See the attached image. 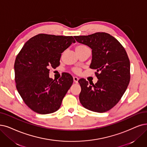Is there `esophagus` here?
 Here are the masks:
<instances>
[{
  "instance_id": "34e87169",
  "label": "esophagus",
  "mask_w": 147,
  "mask_h": 147,
  "mask_svg": "<svg viewBox=\"0 0 147 147\" xmlns=\"http://www.w3.org/2000/svg\"><path fill=\"white\" fill-rule=\"evenodd\" d=\"M73 78H74V83H78V80H79V78H77V77H74Z\"/></svg>"
}]
</instances>
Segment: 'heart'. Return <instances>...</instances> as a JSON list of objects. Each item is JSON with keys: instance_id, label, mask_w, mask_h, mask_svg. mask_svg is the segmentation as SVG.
I'll use <instances>...</instances> for the list:
<instances>
[{"instance_id": "heart-1", "label": "heart", "mask_w": 147, "mask_h": 147, "mask_svg": "<svg viewBox=\"0 0 147 147\" xmlns=\"http://www.w3.org/2000/svg\"><path fill=\"white\" fill-rule=\"evenodd\" d=\"M87 48L86 46H84V45H78L77 46V47H76L75 48V50H78V49H84ZM74 71L75 72V73H79L80 72V69H75L74 70Z\"/></svg>"}]
</instances>
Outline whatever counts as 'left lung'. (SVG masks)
Segmentation results:
<instances>
[{"label": "left lung", "instance_id": "left-lung-1", "mask_svg": "<svg viewBox=\"0 0 147 147\" xmlns=\"http://www.w3.org/2000/svg\"><path fill=\"white\" fill-rule=\"evenodd\" d=\"M76 41L92 49L90 67L96 69L97 83L79 80V99L83 106L98 113L105 112L118 103L130 80V63L127 52L115 37L105 32L74 36Z\"/></svg>", "mask_w": 147, "mask_h": 147}]
</instances>
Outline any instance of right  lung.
<instances>
[{
  "label": "right lung",
  "instance_id": "add662e5",
  "mask_svg": "<svg viewBox=\"0 0 147 147\" xmlns=\"http://www.w3.org/2000/svg\"><path fill=\"white\" fill-rule=\"evenodd\" d=\"M75 43L72 36L40 34L23 45L14 63L16 88L23 101L35 112L45 115L59 109L73 83L67 73L58 81L49 78V67L60 65L61 53Z\"/></svg>",
  "mask_w": 147,
  "mask_h": 147
}]
</instances>
